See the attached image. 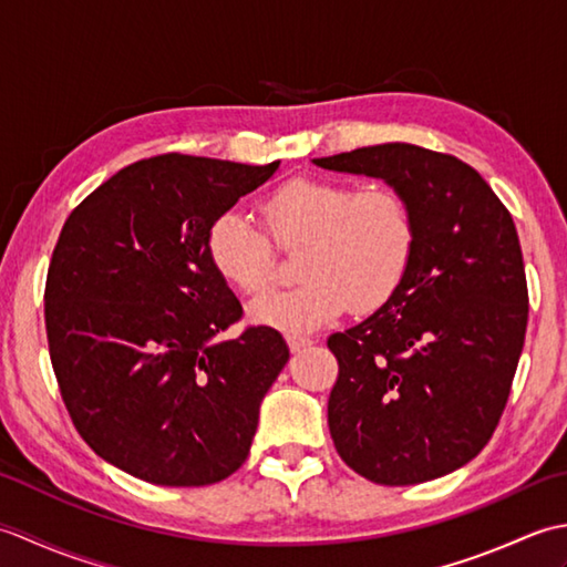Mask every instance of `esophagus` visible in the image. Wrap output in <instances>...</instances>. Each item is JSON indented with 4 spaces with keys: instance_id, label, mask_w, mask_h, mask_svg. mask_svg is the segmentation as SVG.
<instances>
[{
    "instance_id": "esophagus-1",
    "label": "esophagus",
    "mask_w": 567,
    "mask_h": 567,
    "mask_svg": "<svg viewBox=\"0 0 567 567\" xmlns=\"http://www.w3.org/2000/svg\"><path fill=\"white\" fill-rule=\"evenodd\" d=\"M311 343H315V341H311L309 336L287 333V346H290V351H292V353H299V351H302V348H309Z\"/></svg>"
}]
</instances>
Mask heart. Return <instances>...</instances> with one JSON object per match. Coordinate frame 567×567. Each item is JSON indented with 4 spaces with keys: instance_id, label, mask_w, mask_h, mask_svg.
I'll list each match as a JSON object with an SVG mask.
<instances>
[{
    "instance_id": "obj_1",
    "label": "heart",
    "mask_w": 567,
    "mask_h": 567,
    "mask_svg": "<svg viewBox=\"0 0 567 567\" xmlns=\"http://www.w3.org/2000/svg\"><path fill=\"white\" fill-rule=\"evenodd\" d=\"M277 246H302V282L250 302L262 327L309 331L353 311L382 307L400 290L416 250V219L400 192L360 189L341 179L297 177L260 204ZM216 275L244 295H258L275 277V248L246 212L226 209L207 231Z\"/></svg>"
}]
</instances>
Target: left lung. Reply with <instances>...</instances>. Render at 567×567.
I'll return each mask as SVG.
<instances>
[{
  "mask_svg": "<svg viewBox=\"0 0 567 567\" xmlns=\"http://www.w3.org/2000/svg\"><path fill=\"white\" fill-rule=\"evenodd\" d=\"M315 165L378 177L416 219L412 268L388 302L329 336L336 451L378 485H416L485 449L524 348L528 292L512 214L467 163L412 143Z\"/></svg>",
  "mask_w": 567,
  "mask_h": 567,
  "instance_id": "8db88e82",
  "label": "left lung"
}]
</instances>
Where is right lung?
Returning <instances> with one entry per match:
<instances>
[{
    "instance_id": "obj_1",
    "label": "right lung",
    "mask_w": 567,
    "mask_h": 567,
    "mask_svg": "<svg viewBox=\"0 0 567 567\" xmlns=\"http://www.w3.org/2000/svg\"><path fill=\"white\" fill-rule=\"evenodd\" d=\"M277 167L155 155L102 183L60 231L51 363L80 436L128 475L202 487L248 457L290 348L270 327L219 339L244 309L212 268L207 231Z\"/></svg>"
}]
</instances>
